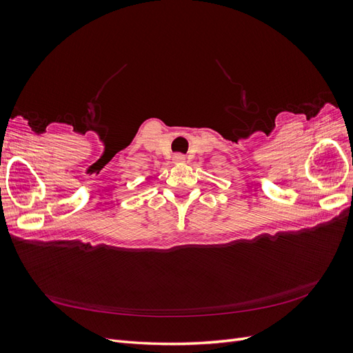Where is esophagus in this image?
Listing matches in <instances>:
<instances>
[{
	"mask_svg": "<svg viewBox=\"0 0 353 353\" xmlns=\"http://www.w3.org/2000/svg\"><path fill=\"white\" fill-rule=\"evenodd\" d=\"M174 162L175 163H184L185 162V156L184 154H179V153L175 154L174 156Z\"/></svg>",
	"mask_w": 353,
	"mask_h": 353,
	"instance_id": "34e87169",
	"label": "esophagus"
}]
</instances>
